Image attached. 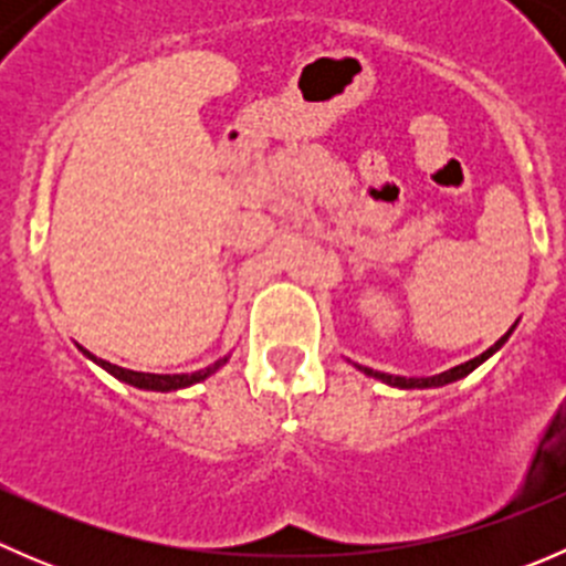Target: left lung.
<instances>
[{"label":"left lung","mask_w":566,"mask_h":566,"mask_svg":"<svg viewBox=\"0 0 566 566\" xmlns=\"http://www.w3.org/2000/svg\"><path fill=\"white\" fill-rule=\"evenodd\" d=\"M512 331H515V325H512L510 331H506L504 336H501L499 342H495L493 347H488V350L482 353V356H476V358H471V361H465V364H458V367H452V369H447V373H441V375H432V378H399V375H389V373H378V369H369V367H356L361 369L364 375H369V378H378V380H384V384H389V386H397V389H432V386H447V384H454V380H460V378H465V375H471L473 369L479 367V364H484L488 361L490 356H493L495 350H499L501 345H504L506 339H510V334Z\"/></svg>","instance_id":"left-lung-1"}]
</instances>
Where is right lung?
Segmentation results:
<instances>
[{
    "label": "right lung",
    "instance_id": "1",
    "mask_svg": "<svg viewBox=\"0 0 566 566\" xmlns=\"http://www.w3.org/2000/svg\"><path fill=\"white\" fill-rule=\"evenodd\" d=\"M82 353L87 358H93L95 364H101V367H104L108 375H114L117 380H123V384L136 386V389H145V391L186 389V386H193V384H199V380L210 378L216 369L224 367V364H227V356H224V358H219L216 364H210V367L197 369V373H191V375H188V373H182V375H153V373H134V369H125V367H117V364H108V361H104V358H98V356H93L90 350H84V347H82Z\"/></svg>",
    "mask_w": 566,
    "mask_h": 566
}]
</instances>
